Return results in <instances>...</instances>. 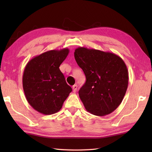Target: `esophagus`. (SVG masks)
Instances as JSON below:
<instances>
[{"label":"esophagus","instance_id":"obj_1","mask_svg":"<svg viewBox=\"0 0 152 152\" xmlns=\"http://www.w3.org/2000/svg\"><path fill=\"white\" fill-rule=\"evenodd\" d=\"M77 88H78V87H77V85H76V84H75V85H74V86H72V89H73V92H74V93H75V92L76 91V90H77Z\"/></svg>","mask_w":152,"mask_h":152}]
</instances>
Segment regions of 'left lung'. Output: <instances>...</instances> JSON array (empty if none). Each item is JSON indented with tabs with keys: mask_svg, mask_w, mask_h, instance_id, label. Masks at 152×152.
Returning a JSON list of instances; mask_svg holds the SVG:
<instances>
[{
	"mask_svg": "<svg viewBox=\"0 0 152 152\" xmlns=\"http://www.w3.org/2000/svg\"><path fill=\"white\" fill-rule=\"evenodd\" d=\"M74 57L86 75V82L78 93L86 110L98 116L114 112L128 87L129 74L124 60L113 53L84 47L76 48Z\"/></svg>",
	"mask_w": 152,
	"mask_h": 152,
	"instance_id": "obj_1",
	"label": "left lung"
}]
</instances>
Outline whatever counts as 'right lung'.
<instances>
[{
	"instance_id": "obj_1",
	"label": "right lung",
	"mask_w": 152,
	"mask_h": 152,
	"mask_svg": "<svg viewBox=\"0 0 152 152\" xmlns=\"http://www.w3.org/2000/svg\"><path fill=\"white\" fill-rule=\"evenodd\" d=\"M69 53L68 48L48 51L31 59L25 68L23 88L25 97L41 114L59 112L72 91L59 69Z\"/></svg>"
}]
</instances>
